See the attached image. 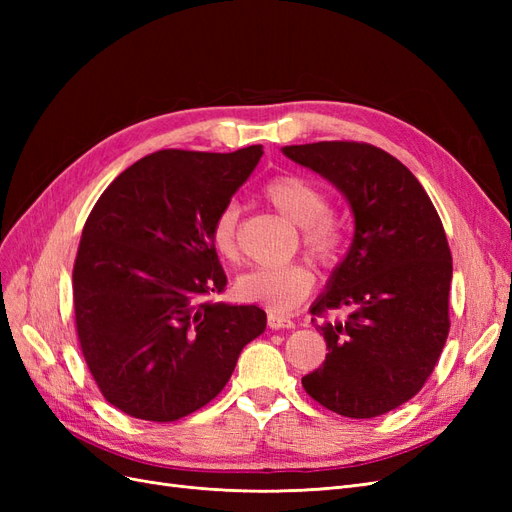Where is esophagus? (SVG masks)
I'll use <instances>...</instances> for the list:
<instances>
[{"instance_id":"obj_1","label":"esophagus","mask_w":512,"mask_h":512,"mask_svg":"<svg viewBox=\"0 0 512 512\" xmlns=\"http://www.w3.org/2000/svg\"><path fill=\"white\" fill-rule=\"evenodd\" d=\"M294 322L288 316L282 314H269V329L280 331V329H292Z\"/></svg>"}]
</instances>
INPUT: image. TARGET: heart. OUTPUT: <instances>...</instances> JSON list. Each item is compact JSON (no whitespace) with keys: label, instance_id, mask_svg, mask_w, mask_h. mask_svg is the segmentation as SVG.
<instances>
[{"label":"heart","instance_id":"b5f03b06","mask_svg":"<svg viewBox=\"0 0 512 512\" xmlns=\"http://www.w3.org/2000/svg\"><path fill=\"white\" fill-rule=\"evenodd\" d=\"M265 198L292 224L301 226V243L305 252L329 262L342 245V228L331 218L329 196L314 181L299 175L275 177L267 183ZM239 205L226 203L211 224V241L218 254L226 260L239 256ZM314 286V275L305 265L256 267L239 277V294L250 303H258L271 312H290L297 307Z\"/></svg>","mask_w":512,"mask_h":512}]
</instances>
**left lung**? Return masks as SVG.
Returning a JSON list of instances; mask_svg holds the SVG:
<instances>
[{
	"instance_id": "obj_1",
	"label": "left lung",
	"mask_w": 512,
	"mask_h": 512,
	"mask_svg": "<svg viewBox=\"0 0 512 512\" xmlns=\"http://www.w3.org/2000/svg\"><path fill=\"white\" fill-rule=\"evenodd\" d=\"M282 151L331 181L354 215L350 250L312 305L329 352L303 389L348 418L391 412L423 389L451 329L453 258L440 215L410 170L374 145L322 141ZM339 306L349 318L329 321Z\"/></svg>"
}]
</instances>
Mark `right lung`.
I'll use <instances>...</instances> for the list:
<instances>
[{
    "label": "right lung",
    "instance_id": "obj_1",
    "mask_svg": "<svg viewBox=\"0 0 512 512\" xmlns=\"http://www.w3.org/2000/svg\"><path fill=\"white\" fill-rule=\"evenodd\" d=\"M260 156L262 145L162 149L123 170L91 209L72 271L76 333L121 412L170 423L200 410L265 333L258 305L207 301L226 286L213 218Z\"/></svg>",
    "mask_w": 512,
    "mask_h": 512
}]
</instances>
